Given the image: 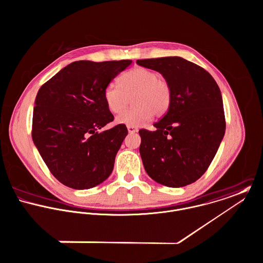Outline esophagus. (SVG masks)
<instances>
[{"instance_id": "34e87169", "label": "esophagus", "mask_w": 263, "mask_h": 263, "mask_svg": "<svg viewBox=\"0 0 263 263\" xmlns=\"http://www.w3.org/2000/svg\"><path fill=\"white\" fill-rule=\"evenodd\" d=\"M127 129H128V132H129V133H135V132L138 131L137 128L132 127V126H127Z\"/></svg>"}]
</instances>
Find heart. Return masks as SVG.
Returning a JSON list of instances; mask_svg holds the SVG:
<instances>
[{"label":"heart","instance_id":"b5f03b06","mask_svg":"<svg viewBox=\"0 0 263 263\" xmlns=\"http://www.w3.org/2000/svg\"><path fill=\"white\" fill-rule=\"evenodd\" d=\"M121 86L110 83L105 89V101L112 114L122 111L134 96L130 109L121 112L116 122L118 124L140 127L148 122L154 115L163 116L172 104V90L168 83L159 77L158 72L136 67L120 78Z\"/></svg>","mask_w":263,"mask_h":263}]
</instances>
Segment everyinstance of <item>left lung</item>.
I'll return each instance as SVG.
<instances>
[{
	"instance_id": "1",
	"label": "left lung",
	"mask_w": 263,
	"mask_h": 263,
	"mask_svg": "<svg viewBox=\"0 0 263 263\" xmlns=\"http://www.w3.org/2000/svg\"><path fill=\"white\" fill-rule=\"evenodd\" d=\"M158 71L172 90V104L154 126L141 129L139 153L147 175L179 188L198 180L214 158L226 131L222 98L210 73L181 57L137 60Z\"/></svg>"
}]
</instances>
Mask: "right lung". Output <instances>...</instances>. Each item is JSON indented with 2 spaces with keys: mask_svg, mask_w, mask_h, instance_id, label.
<instances>
[{
  "mask_svg": "<svg viewBox=\"0 0 263 263\" xmlns=\"http://www.w3.org/2000/svg\"><path fill=\"white\" fill-rule=\"evenodd\" d=\"M131 60L77 61L59 71L39 90L32 119V140L53 177L67 187L84 190L105 181L128 134L114 120L105 87Z\"/></svg>",
  "mask_w": 263,
  "mask_h": 263,
  "instance_id": "1",
  "label": "right lung"
}]
</instances>
